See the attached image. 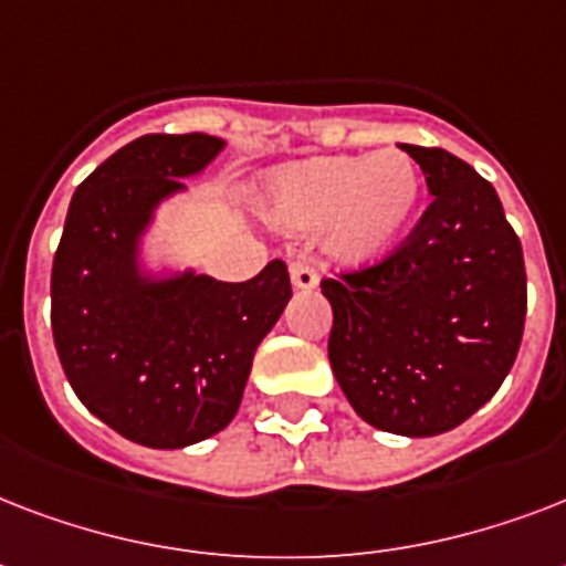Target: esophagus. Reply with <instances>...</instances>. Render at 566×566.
<instances>
[{
	"label": "esophagus",
	"instance_id": "esophagus-1",
	"mask_svg": "<svg viewBox=\"0 0 566 566\" xmlns=\"http://www.w3.org/2000/svg\"><path fill=\"white\" fill-rule=\"evenodd\" d=\"M291 282L296 291H311V287H317V270H314L308 261H293Z\"/></svg>",
	"mask_w": 566,
	"mask_h": 566
}]
</instances>
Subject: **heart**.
Wrapping results in <instances>:
<instances>
[{
	"instance_id": "heart-1",
	"label": "heart",
	"mask_w": 566,
	"mask_h": 566,
	"mask_svg": "<svg viewBox=\"0 0 566 566\" xmlns=\"http://www.w3.org/2000/svg\"><path fill=\"white\" fill-rule=\"evenodd\" d=\"M420 199V170L402 153L326 155L266 179L270 217L293 231L323 229L328 255L349 266L385 255L405 234Z\"/></svg>"
}]
</instances>
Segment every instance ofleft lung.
<instances>
[{"instance_id":"obj_1","label":"left lung","mask_w":566,"mask_h":566,"mask_svg":"<svg viewBox=\"0 0 566 566\" xmlns=\"http://www.w3.org/2000/svg\"><path fill=\"white\" fill-rule=\"evenodd\" d=\"M402 149L431 205L373 264L323 279L328 361L361 420L431 438L473 417L517 358L526 264L491 181L438 146Z\"/></svg>"}]
</instances>
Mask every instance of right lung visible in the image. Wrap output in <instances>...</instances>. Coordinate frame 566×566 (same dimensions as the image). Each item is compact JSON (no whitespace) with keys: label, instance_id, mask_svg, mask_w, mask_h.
Returning <instances> with one entry per match:
<instances>
[{"label":"right lung","instance_id":"add662e5","mask_svg":"<svg viewBox=\"0 0 566 566\" xmlns=\"http://www.w3.org/2000/svg\"><path fill=\"white\" fill-rule=\"evenodd\" d=\"M211 135H144L75 188L52 261V337L75 396L140 447L179 449L238 413L252 355L291 300L284 261L249 282H153L137 240L155 205L220 155Z\"/></svg>","mask_w":566,"mask_h":566}]
</instances>
